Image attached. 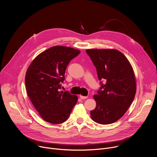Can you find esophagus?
<instances>
[{
	"label": "esophagus",
	"instance_id": "esophagus-1",
	"mask_svg": "<svg viewBox=\"0 0 157 157\" xmlns=\"http://www.w3.org/2000/svg\"><path fill=\"white\" fill-rule=\"evenodd\" d=\"M79 97H80V98H81V99H87V96H80Z\"/></svg>",
	"mask_w": 157,
	"mask_h": 157
}]
</instances>
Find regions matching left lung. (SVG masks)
Instances as JSON below:
<instances>
[{"mask_svg": "<svg viewBox=\"0 0 157 157\" xmlns=\"http://www.w3.org/2000/svg\"><path fill=\"white\" fill-rule=\"evenodd\" d=\"M96 67L101 87L94 95L96 108L92 119L100 124H113L121 119L131 105L136 93L132 67L127 58L114 49L87 50ZM105 82L103 84L101 80Z\"/></svg>", "mask_w": 157, "mask_h": 157, "instance_id": "1", "label": "left lung"}]
</instances>
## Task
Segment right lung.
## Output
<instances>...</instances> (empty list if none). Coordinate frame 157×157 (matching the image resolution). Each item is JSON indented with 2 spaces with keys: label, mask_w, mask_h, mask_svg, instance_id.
<instances>
[{
  "label": "right lung",
  "mask_w": 157,
  "mask_h": 157,
  "mask_svg": "<svg viewBox=\"0 0 157 157\" xmlns=\"http://www.w3.org/2000/svg\"><path fill=\"white\" fill-rule=\"evenodd\" d=\"M79 53L70 47H53L38 55L27 71V94L40 116L48 122H65L78 101L77 96L60 89L67 66Z\"/></svg>",
  "instance_id": "add662e5"
}]
</instances>
